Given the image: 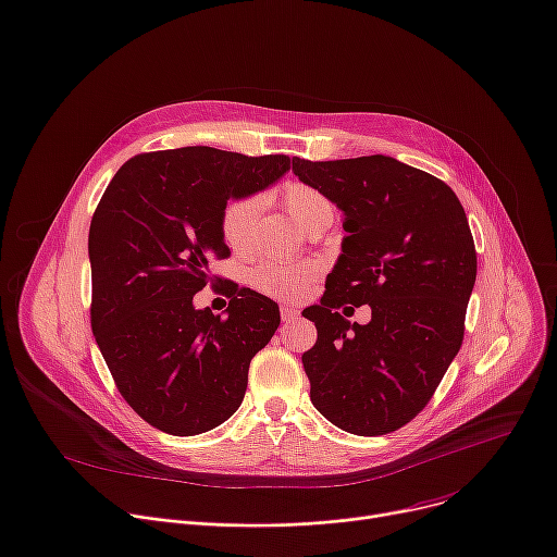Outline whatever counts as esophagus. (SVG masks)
<instances>
[{
    "label": "esophagus",
    "instance_id": "obj_1",
    "mask_svg": "<svg viewBox=\"0 0 557 557\" xmlns=\"http://www.w3.org/2000/svg\"><path fill=\"white\" fill-rule=\"evenodd\" d=\"M280 315H282L284 322H293L295 318L300 315V311L295 309V307H290V305H282V307H280Z\"/></svg>",
    "mask_w": 557,
    "mask_h": 557
}]
</instances>
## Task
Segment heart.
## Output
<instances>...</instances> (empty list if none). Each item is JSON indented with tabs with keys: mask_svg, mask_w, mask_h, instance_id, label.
Returning <instances> with one entry per match:
<instances>
[{
	"mask_svg": "<svg viewBox=\"0 0 557 557\" xmlns=\"http://www.w3.org/2000/svg\"><path fill=\"white\" fill-rule=\"evenodd\" d=\"M282 208L300 228H309L318 221L331 219L336 208L318 188L302 181H288L277 193ZM259 219V199L257 197H239L233 199L224 212H221V237L226 246L237 255H248L255 248V228ZM320 275V264L311 259H298V262H284V259H269V262L257 264L248 280L250 286L269 295L275 300H298L311 288V284Z\"/></svg>",
	"mask_w": 557,
	"mask_h": 557,
	"instance_id": "b5f03b06",
	"label": "heart"
}]
</instances>
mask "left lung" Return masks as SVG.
Returning a JSON list of instances; mask_svg holds the SVG:
<instances>
[{"label":"left lung","instance_id":"obj_1","mask_svg":"<svg viewBox=\"0 0 557 557\" xmlns=\"http://www.w3.org/2000/svg\"><path fill=\"white\" fill-rule=\"evenodd\" d=\"M293 172L345 212L349 233L305 311L318 329L302 356L311 403L345 432L389 434L423 410L461 349L476 277L468 216L450 185L392 157H295ZM362 304L367 325L339 313Z\"/></svg>","mask_w":557,"mask_h":557}]
</instances>
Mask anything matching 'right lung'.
<instances>
[{
  "label": "right lung",
  "mask_w": 557,
  "mask_h": 557,
  "mask_svg": "<svg viewBox=\"0 0 557 557\" xmlns=\"http://www.w3.org/2000/svg\"><path fill=\"white\" fill-rule=\"evenodd\" d=\"M286 154L244 157L214 147L147 152L109 181L91 216V329L132 410L174 436L231 419L248 364L280 326L267 295L226 282V313L195 309L208 262L231 257L221 237L228 199L269 188Z\"/></svg>",
  "instance_id": "add662e5"
}]
</instances>
